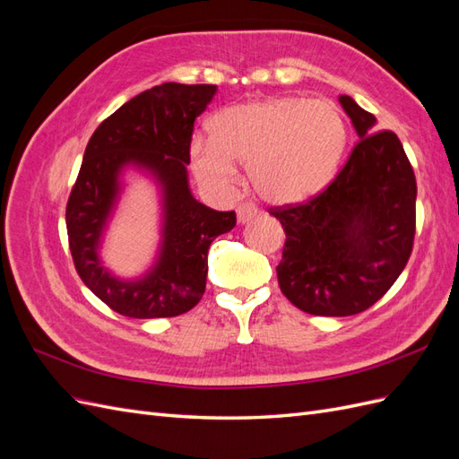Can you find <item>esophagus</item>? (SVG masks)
I'll return each mask as SVG.
<instances>
[{"label":"esophagus","mask_w":459,"mask_h":459,"mask_svg":"<svg viewBox=\"0 0 459 459\" xmlns=\"http://www.w3.org/2000/svg\"><path fill=\"white\" fill-rule=\"evenodd\" d=\"M258 214V206L251 201H245L238 206V220L239 224H247L248 220H253Z\"/></svg>","instance_id":"obj_1"}]
</instances>
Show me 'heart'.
<instances>
[{"mask_svg":"<svg viewBox=\"0 0 459 459\" xmlns=\"http://www.w3.org/2000/svg\"><path fill=\"white\" fill-rule=\"evenodd\" d=\"M211 137H195L189 147L201 184L226 191L238 179L235 164H248L258 195L283 204L307 199L329 182L349 132L333 101L289 95L220 110L211 120Z\"/></svg>","mask_w":459,"mask_h":459,"instance_id":"obj_1","label":"heart"}]
</instances>
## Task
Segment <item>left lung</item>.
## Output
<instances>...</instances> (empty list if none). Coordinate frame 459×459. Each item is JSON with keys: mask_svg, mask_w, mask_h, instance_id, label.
I'll return each mask as SVG.
<instances>
[{"mask_svg": "<svg viewBox=\"0 0 459 459\" xmlns=\"http://www.w3.org/2000/svg\"><path fill=\"white\" fill-rule=\"evenodd\" d=\"M339 101L358 143L335 179L307 203L270 208L285 247L281 293L312 316H354L373 307L406 268L415 235L413 169L398 135L375 130L352 97Z\"/></svg>", "mask_w": 459, "mask_h": 459, "instance_id": "obj_1", "label": "left lung"}]
</instances>
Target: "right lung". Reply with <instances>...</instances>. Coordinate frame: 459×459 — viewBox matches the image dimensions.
Wrapping results in <instances>:
<instances>
[{
  "label": "right lung",
  "mask_w": 459,
  "mask_h": 459,
  "mask_svg": "<svg viewBox=\"0 0 459 459\" xmlns=\"http://www.w3.org/2000/svg\"><path fill=\"white\" fill-rule=\"evenodd\" d=\"M214 93L212 84L166 82L124 103L90 137L66 203L68 245L82 281L122 316L149 319L189 312L204 293L208 247L238 221L233 211L218 212L199 203L187 179L193 124ZM128 165L155 177L163 195L160 256L137 281H120L99 258Z\"/></svg>",
  "instance_id": "right-lung-1"
}]
</instances>
